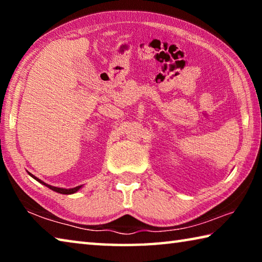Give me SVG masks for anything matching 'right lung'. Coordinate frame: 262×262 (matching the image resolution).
Masks as SVG:
<instances>
[{
	"instance_id": "right-lung-1",
	"label": "right lung",
	"mask_w": 262,
	"mask_h": 262,
	"mask_svg": "<svg viewBox=\"0 0 262 262\" xmlns=\"http://www.w3.org/2000/svg\"><path fill=\"white\" fill-rule=\"evenodd\" d=\"M28 173L32 177L33 179H35L38 181V183H40V184H42V185H45L46 187H48L50 189H52V190H54V192H56V193H60V194H74V193H76L77 190H79L81 189L82 187H83V185H81V186H76V187H74V188H61V187H55V186H51V185H48V184H46V183H43L42 180H40L39 178H37V177H34L33 174H31L30 172H28Z\"/></svg>"
}]
</instances>
